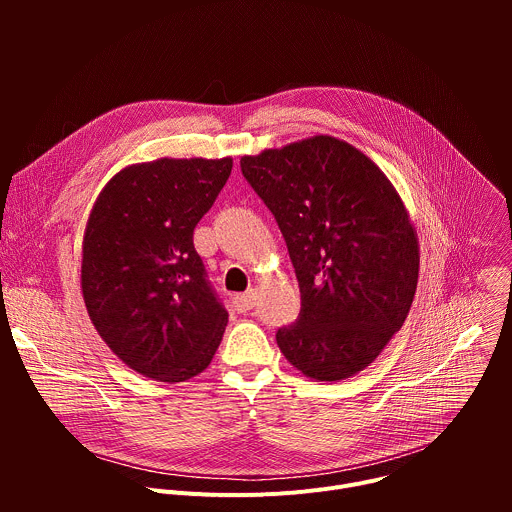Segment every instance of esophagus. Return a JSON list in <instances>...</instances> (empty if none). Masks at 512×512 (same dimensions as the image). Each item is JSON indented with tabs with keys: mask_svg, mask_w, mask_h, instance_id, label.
I'll return each mask as SVG.
<instances>
[{
	"mask_svg": "<svg viewBox=\"0 0 512 512\" xmlns=\"http://www.w3.org/2000/svg\"><path fill=\"white\" fill-rule=\"evenodd\" d=\"M235 308H237V312L253 310L255 308V291L249 289V291H245V294L235 296Z\"/></svg>",
	"mask_w": 512,
	"mask_h": 512,
	"instance_id": "obj_1",
	"label": "esophagus"
}]
</instances>
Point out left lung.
Returning a JSON list of instances; mask_svg holds the SVG:
<instances>
[{
	"instance_id": "8db88e82",
	"label": "left lung",
	"mask_w": 512,
	"mask_h": 512,
	"mask_svg": "<svg viewBox=\"0 0 512 512\" xmlns=\"http://www.w3.org/2000/svg\"><path fill=\"white\" fill-rule=\"evenodd\" d=\"M273 212L302 310L277 330L289 364L314 381L364 371L403 326L417 289L419 241L385 172L348 141L314 135L241 158Z\"/></svg>"
}]
</instances>
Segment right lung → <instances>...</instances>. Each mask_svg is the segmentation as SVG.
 <instances>
[{
	"mask_svg": "<svg viewBox=\"0 0 512 512\" xmlns=\"http://www.w3.org/2000/svg\"><path fill=\"white\" fill-rule=\"evenodd\" d=\"M231 170V156L131 164L91 208L81 263L87 314L115 356L143 377L188 381L223 340L229 314L192 235Z\"/></svg>",
	"mask_w": 512,
	"mask_h": 512,
	"instance_id": "right-lung-1",
	"label": "right lung"
}]
</instances>
